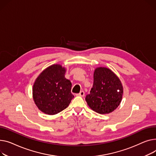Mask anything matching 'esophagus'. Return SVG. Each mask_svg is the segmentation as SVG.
<instances>
[{
	"mask_svg": "<svg viewBox=\"0 0 156 156\" xmlns=\"http://www.w3.org/2000/svg\"><path fill=\"white\" fill-rule=\"evenodd\" d=\"M78 96H82V97H84V95H85V93H84V90H81L80 92L77 94Z\"/></svg>",
	"mask_w": 156,
	"mask_h": 156,
	"instance_id": "34e87169",
	"label": "esophagus"
}]
</instances>
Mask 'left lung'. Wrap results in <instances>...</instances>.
<instances>
[{
	"label": "left lung",
	"mask_w": 156,
	"mask_h": 156,
	"mask_svg": "<svg viewBox=\"0 0 156 156\" xmlns=\"http://www.w3.org/2000/svg\"><path fill=\"white\" fill-rule=\"evenodd\" d=\"M122 94L123 87L118 77L109 69L99 67L94 70L93 86L86 101L93 111L107 114L120 105Z\"/></svg>",
	"instance_id": "1"
}]
</instances>
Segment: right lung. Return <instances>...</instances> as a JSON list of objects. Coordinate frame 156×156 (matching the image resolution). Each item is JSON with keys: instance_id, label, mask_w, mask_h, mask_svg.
I'll use <instances>...</instances> for the list:
<instances>
[{"instance_id": "obj_1", "label": "right lung", "mask_w": 156, "mask_h": 156, "mask_svg": "<svg viewBox=\"0 0 156 156\" xmlns=\"http://www.w3.org/2000/svg\"><path fill=\"white\" fill-rule=\"evenodd\" d=\"M66 69L53 65L43 70L33 88L34 103L48 115H55L66 109L74 96L71 93V82L65 77Z\"/></svg>"}]
</instances>
